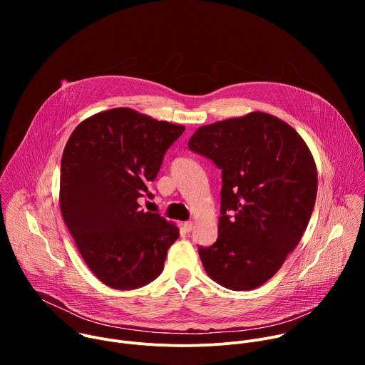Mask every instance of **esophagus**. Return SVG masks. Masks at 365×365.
I'll use <instances>...</instances> for the list:
<instances>
[{"label":"esophagus","instance_id":"obj_1","mask_svg":"<svg viewBox=\"0 0 365 365\" xmlns=\"http://www.w3.org/2000/svg\"><path fill=\"white\" fill-rule=\"evenodd\" d=\"M183 228H185V231H186V232H190V231L193 230V222H192V221H186V222H183Z\"/></svg>","mask_w":365,"mask_h":365}]
</instances>
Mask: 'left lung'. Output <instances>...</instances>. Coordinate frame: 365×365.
<instances>
[{
    "instance_id": "8db88e82",
    "label": "left lung",
    "mask_w": 365,
    "mask_h": 365,
    "mask_svg": "<svg viewBox=\"0 0 365 365\" xmlns=\"http://www.w3.org/2000/svg\"><path fill=\"white\" fill-rule=\"evenodd\" d=\"M189 148L221 169L218 238L197 247L212 280L251 290L272 279L314 211L318 175L302 137L264 113L200 127Z\"/></svg>"
}]
</instances>
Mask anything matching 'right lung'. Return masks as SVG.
<instances>
[{
  "label": "right lung",
  "instance_id": "right-lung-1",
  "mask_svg": "<svg viewBox=\"0 0 365 365\" xmlns=\"http://www.w3.org/2000/svg\"><path fill=\"white\" fill-rule=\"evenodd\" d=\"M185 127L130 108L103 111L81 123L61 163V211L91 272L117 290L158 279L179 230L159 214L140 210L153 196L169 147Z\"/></svg>",
  "mask_w": 365,
  "mask_h": 365
}]
</instances>
